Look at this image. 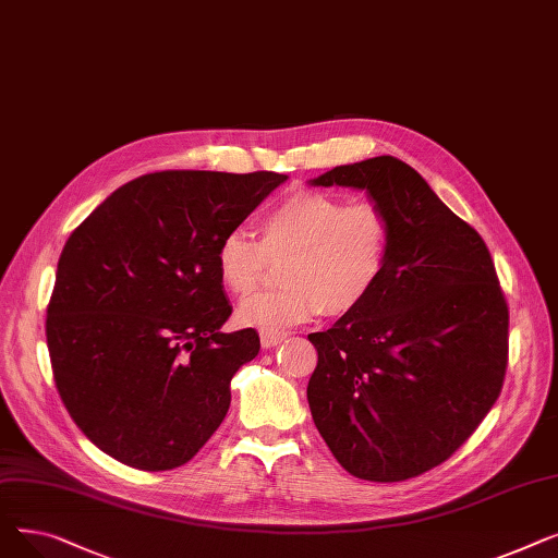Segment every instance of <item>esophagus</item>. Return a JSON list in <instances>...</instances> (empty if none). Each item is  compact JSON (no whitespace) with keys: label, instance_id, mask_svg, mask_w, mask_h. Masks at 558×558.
<instances>
[{"label":"esophagus","instance_id":"34e87169","mask_svg":"<svg viewBox=\"0 0 558 558\" xmlns=\"http://www.w3.org/2000/svg\"><path fill=\"white\" fill-rule=\"evenodd\" d=\"M284 337H287V332H259V343H262V348H274Z\"/></svg>","mask_w":558,"mask_h":558}]
</instances>
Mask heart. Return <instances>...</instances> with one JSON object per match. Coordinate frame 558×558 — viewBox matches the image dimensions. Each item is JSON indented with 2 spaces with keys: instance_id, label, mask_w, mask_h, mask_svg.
<instances>
[{
  "instance_id": "heart-1",
  "label": "heart",
  "mask_w": 558,
  "mask_h": 558,
  "mask_svg": "<svg viewBox=\"0 0 558 558\" xmlns=\"http://www.w3.org/2000/svg\"><path fill=\"white\" fill-rule=\"evenodd\" d=\"M396 240L391 213L375 201L345 203L326 192L291 194L259 219V242L234 230L215 251L219 282L247 296L268 259H286L280 292L240 303L238 320L262 332L328 314L357 312L383 280Z\"/></svg>"
}]
</instances>
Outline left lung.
Masks as SVG:
<instances>
[{
  "instance_id": "obj_1",
  "label": "left lung",
  "mask_w": 558,
  "mask_h": 558,
  "mask_svg": "<svg viewBox=\"0 0 558 558\" xmlns=\"http://www.w3.org/2000/svg\"><path fill=\"white\" fill-rule=\"evenodd\" d=\"M316 187L366 190L396 223L373 296L326 332L307 402L350 475L402 482L450 459L490 412L509 360V307L480 232L393 156L341 165Z\"/></svg>"
}]
</instances>
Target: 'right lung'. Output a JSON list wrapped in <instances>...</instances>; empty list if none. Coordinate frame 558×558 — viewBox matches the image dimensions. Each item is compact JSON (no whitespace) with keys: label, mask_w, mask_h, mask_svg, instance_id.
<instances>
[{"label":"right lung","mask_w":558,"mask_h":558,"mask_svg":"<svg viewBox=\"0 0 558 558\" xmlns=\"http://www.w3.org/2000/svg\"><path fill=\"white\" fill-rule=\"evenodd\" d=\"M284 181L276 171L146 173L70 234L47 348L72 421L112 459L171 471L226 418L230 379L259 337L221 332L232 307L215 251Z\"/></svg>","instance_id":"add662e5"}]
</instances>
